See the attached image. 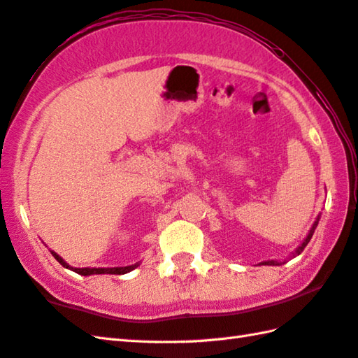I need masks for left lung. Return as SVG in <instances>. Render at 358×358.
<instances>
[{
  "instance_id": "8db88e82",
  "label": "left lung",
  "mask_w": 358,
  "mask_h": 358,
  "mask_svg": "<svg viewBox=\"0 0 358 358\" xmlns=\"http://www.w3.org/2000/svg\"><path fill=\"white\" fill-rule=\"evenodd\" d=\"M318 220H320V215L317 217V220L314 222V224H313V227H310V231H309V234L306 235V238L303 240V243L301 245L295 249V252H292V257H296V255H300L301 252H303V249L306 248V245L309 243V240L313 238V235H314V231H315V227H317V224H318ZM283 263H286V260L283 262ZM260 264H268V266H277V264H281V262H275V260H269V262H263V263H260Z\"/></svg>"
}]
</instances>
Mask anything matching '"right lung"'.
I'll list each match as a JSON object with an SVG mask.
<instances>
[{
	"label": "right lung",
	"mask_w": 358,
	"mask_h": 358,
	"mask_svg": "<svg viewBox=\"0 0 358 358\" xmlns=\"http://www.w3.org/2000/svg\"><path fill=\"white\" fill-rule=\"evenodd\" d=\"M50 254L57 258V262L64 266L66 269H71L73 272L80 273V275H100V273H112V275H123V273H127L134 271L135 268H138L140 263H135V264H131V266H118V268H73V266L67 264L62 257H59L57 252H53V250H50Z\"/></svg>",
	"instance_id": "obj_1"
}]
</instances>
